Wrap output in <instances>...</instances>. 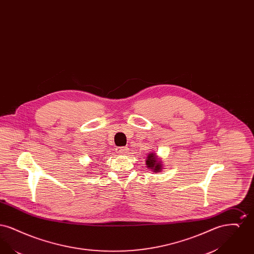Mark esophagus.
<instances>
[{
  "label": "esophagus",
  "instance_id": "34e87169",
  "mask_svg": "<svg viewBox=\"0 0 254 254\" xmlns=\"http://www.w3.org/2000/svg\"><path fill=\"white\" fill-rule=\"evenodd\" d=\"M116 150H117L118 154H126L128 150V148L127 146H120V147H117Z\"/></svg>",
  "mask_w": 254,
  "mask_h": 254
}]
</instances>
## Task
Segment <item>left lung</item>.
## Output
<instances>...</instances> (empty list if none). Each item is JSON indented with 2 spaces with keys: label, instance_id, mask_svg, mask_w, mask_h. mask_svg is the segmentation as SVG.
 Listing matches in <instances>:
<instances>
[{
  "label": "left lung",
  "instance_id": "obj_1",
  "mask_svg": "<svg viewBox=\"0 0 254 254\" xmlns=\"http://www.w3.org/2000/svg\"><path fill=\"white\" fill-rule=\"evenodd\" d=\"M145 163H146V165H147V167H148L149 169L154 170L155 172H159V171H161V169H162V168H161V167H162L161 163L158 162L157 159H156L155 155H154L153 153L148 154V156L146 157Z\"/></svg>",
  "mask_w": 254,
  "mask_h": 254
}]
</instances>
